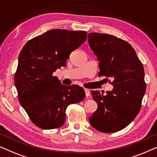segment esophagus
I'll return each mask as SVG.
<instances>
[{
  "label": "esophagus",
  "instance_id": "esophagus-1",
  "mask_svg": "<svg viewBox=\"0 0 157 157\" xmlns=\"http://www.w3.org/2000/svg\"><path fill=\"white\" fill-rule=\"evenodd\" d=\"M85 95H86L87 97H88L90 95V91L88 89H85Z\"/></svg>",
  "mask_w": 157,
  "mask_h": 157
}]
</instances>
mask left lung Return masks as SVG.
<instances>
[{
  "label": "left lung",
  "instance_id": "left-lung-1",
  "mask_svg": "<svg viewBox=\"0 0 157 157\" xmlns=\"http://www.w3.org/2000/svg\"><path fill=\"white\" fill-rule=\"evenodd\" d=\"M88 43L99 61V76L112 80L113 88L103 95L91 91L98 104L90 124L103 133H114L130 124L139 113L146 93L143 64L133 48L113 35L89 33Z\"/></svg>",
  "mask_w": 157,
  "mask_h": 157
}]
</instances>
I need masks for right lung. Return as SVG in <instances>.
Masks as SVG:
<instances>
[{
    "label": "right lung",
    "mask_w": 157,
    "mask_h": 157,
    "mask_svg": "<svg viewBox=\"0 0 157 157\" xmlns=\"http://www.w3.org/2000/svg\"><path fill=\"white\" fill-rule=\"evenodd\" d=\"M86 39V31L52 29L29 40L21 51L14 83L20 104L39 128L61 127L67 107L85 98L82 87L62 85L52 73L65 67L71 52Z\"/></svg>",
    "instance_id": "1"
}]
</instances>
